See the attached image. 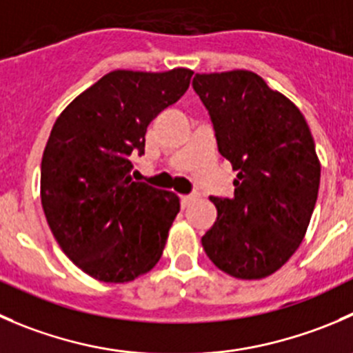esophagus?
<instances>
[{
  "label": "esophagus",
  "mask_w": 353,
  "mask_h": 353,
  "mask_svg": "<svg viewBox=\"0 0 353 353\" xmlns=\"http://www.w3.org/2000/svg\"><path fill=\"white\" fill-rule=\"evenodd\" d=\"M193 200H196V194H184V196H181V205L184 207H188V205L191 203Z\"/></svg>",
  "instance_id": "obj_1"
}]
</instances>
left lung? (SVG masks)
<instances>
[{"instance_id": "8db88e82", "label": "left lung", "mask_w": 353, "mask_h": 353, "mask_svg": "<svg viewBox=\"0 0 353 353\" xmlns=\"http://www.w3.org/2000/svg\"><path fill=\"white\" fill-rule=\"evenodd\" d=\"M193 90L210 115L217 148L238 172L234 196H210L217 221L205 253L238 279L283 268L316 207L321 165L302 112L248 70L196 74Z\"/></svg>"}]
</instances>
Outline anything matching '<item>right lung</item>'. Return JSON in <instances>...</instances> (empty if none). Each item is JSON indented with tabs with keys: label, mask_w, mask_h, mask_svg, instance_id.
Returning a JSON list of instances; mask_svg holds the SVG:
<instances>
[{
	"label": "right lung",
	"mask_w": 353,
	"mask_h": 353,
	"mask_svg": "<svg viewBox=\"0 0 353 353\" xmlns=\"http://www.w3.org/2000/svg\"><path fill=\"white\" fill-rule=\"evenodd\" d=\"M193 72L114 70L79 94L51 129L41 203L81 271L103 283L146 274L162 256L179 196L131 179L150 122L190 88Z\"/></svg>",
	"instance_id": "add662e5"
}]
</instances>
